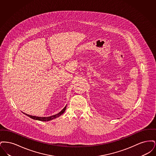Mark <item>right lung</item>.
<instances>
[{"instance_id":"right-lung-1","label":"right lung","mask_w":156,"mask_h":156,"mask_svg":"<svg viewBox=\"0 0 156 156\" xmlns=\"http://www.w3.org/2000/svg\"><path fill=\"white\" fill-rule=\"evenodd\" d=\"M66 108H67V106H66L64 108V109L60 112H59L58 114H56L55 115L51 116H48V117H38V116H31V115H27L26 113H24V114H26L27 116H28L29 117H30L31 119L38 120H40V121H49V120H51L55 119V118L59 117V116H61L65 112L66 109Z\"/></svg>"}]
</instances>
